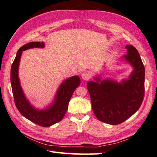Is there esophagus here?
I'll use <instances>...</instances> for the list:
<instances>
[{
    "mask_svg": "<svg viewBox=\"0 0 157 157\" xmlns=\"http://www.w3.org/2000/svg\"><path fill=\"white\" fill-rule=\"evenodd\" d=\"M81 77H82V80H84V81H87V80H89L90 78V75L88 72H83L81 75Z\"/></svg>",
    "mask_w": 157,
    "mask_h": 157,
    "instance_id": "34e87169",
    "label": "esophagus"
}]
</instances>
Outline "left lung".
<instances>
[{"label": "left lung", "mask_w": 157, "mask_h": 157, "mask_svg": "<svg viewBox=\"0 0 157 157\" xmlns=\"http://www.w3.org/2000/svg\"><path fill=\"white\" fill-rule=\"evenodd\" d=\"M127 54L120 60L128 62L133 71L121 82L111 78L87 82L92 109L96 117L103 122L117 125L124 122L140 108L144 95L145 69L138 50L126 45Z\"/></svg>", "instance_id": "8db88e82"}]
</instances>
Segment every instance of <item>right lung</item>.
<instances>
[{"mask_svg":"<svg viewBox=\"0 0 157 157\" xmlns=\"http://www.w3.org/2000/svg\"><path fill=\"white\" fill-rule=\"evenodd\" d=\"M44 42H30L17 51L10 69V82L15 105L23 116L42 127H50L62 120L68 107V103L75 89L81 84L78 76L64 80L56 93L53 101L46 108L39 109L33 106L27 99L21 86L19 67L23 51L34 48H43Z\"/></svg>","mask_w":157,"mask_h":157,"instance_id":"1","label":"right lung"}]
</instances>
